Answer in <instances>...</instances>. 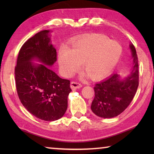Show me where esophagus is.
<instances>
[{
	"label": "esophagus",
	"mask_w": 154,
	"mask_h": 154,
	"mask_svg": "<svg viewBox=\"0 0 154 154\" xmlns=\"http://www.w3.org/2000/svg\"><path fill=\"white\" fill-rule=\"evenodd\" d=\"M71 88L72 89H79V88L82 87V85H81V83H78V82H76V81H72V82H71Z\"/></svg>",
	"instance_id": "esophagus-1"
}]
</instances>
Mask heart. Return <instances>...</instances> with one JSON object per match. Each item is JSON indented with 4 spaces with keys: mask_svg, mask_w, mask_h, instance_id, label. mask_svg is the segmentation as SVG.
<instances>
[{
    "mask_svg": "<svg viewBox=\"0 0 154 154\" xmlns=\"http://www.w3.org/2000/svg\"><path fill=\"white\" fill-rule=\"evenodd\" d=\"M121 45L103 36L83 39L71 50L63 48L59 53L58 61L65 76L70 77L83 63V69L92 79L105 77L112 70L122 54Z\"/></svg>",
    "mask_w": 154,
    "mask_h": 154,
    "instance_id": "heart-1",
    "label": "heart"
}]
</instances>
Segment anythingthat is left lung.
<instances>
[{"instance_id": "obj_1", "label": "left lung", "mask_w": 154, "mask_h": 154, "mask_svg": "<svg viewBox=\"0 0 154 154\" xmlns=\"http://www.w3.org/2000/svg\"><path fill=\"white\" fill-rule=\"evenodd\" d=\"M133 57L131 73L124 79L119 74L114 73L94 87V98L91 110L97 116L110 119L119 115L129 106L138 89L139 72L136 48L130 45Z\"/></svg>"}]
</instances>
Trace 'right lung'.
<instances>
[{"mask_svg": "<svg viewBox=\"0 0 154 154\" xmlns=\"http://www.w3.org/2000/svg\"><path fill=\"white\" fill-rule=\"evenodd\" d=\"M49 30L35 34L19 51L14 74L16 91L26 109L39 119L54 121L64 115L70 81L61 79L48 66L57 60V52L50 42ZM37 59L42 63L35 65Z\"/></svg>", "mask_w": 154, "mask_h": 154, "instance_id": "1", "label": "right lung"}]
</instances>
